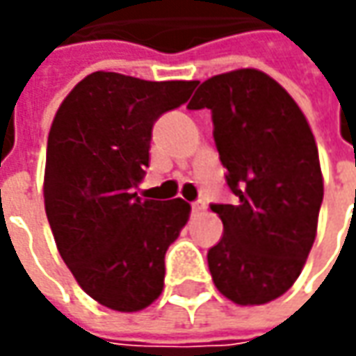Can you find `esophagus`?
Segmentation results:
<instances>
[{"label":"esophagus","mask_w":356,"mask_h":356,"mask_svg":"<svg viewBox=\"0 0 356 356\" xmlns=\"http://www.w3.org/2000/svg\"><path fill=\"white\" fill-rule=\"evenodd\" d=\"M202 212H206V204H204V202H194V204H192V213L198 216V213Z\"/></svg>","instance_id":"esophagus-1"}]
</instances>
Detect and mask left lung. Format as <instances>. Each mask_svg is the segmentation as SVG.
Here are the masks:
<instances>
[{
  "label": "left lung",
  "mask_w": 356,
  "mask_h": 356,
  "mask_svg": "<svg viewBox=\"0 0 356 356\" xmlns=\"http://www.w3.org/2000/svg\"><path fill=\"white\" fill-rule=\"evenodd\" d=\"M188 108H210L213 140L236 204H213L224 236L208 252L218 291L264 305L293 285L317 236L319 150L293 97L259 69L204 81Z\"/></svg>",
  "instance_id": "left-lung-1"
}]
</instances>
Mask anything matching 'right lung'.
I'll return each instance as SVG.
<instances>
[{"label": "right lung", "instance_id": "obj_1", "mask_svg": "<svg viewBox=\"0 0 356 356\" xmlns=\"http://www.w3.org/2000/svg\"><path fill=\"white\" fill-rule=\"evenodd\" d=\"M196 85L97 71L53 118L43 178L49 226L81 289L113 311H143L164 289V255L192 208L134 190L150 162L152 124Z\"/></svg>", "mask_w": 356, "mask_h": 356}]
</instances>
